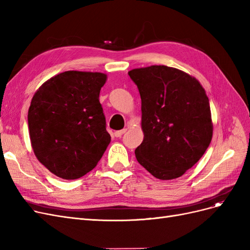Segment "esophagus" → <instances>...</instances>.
Returning a JSON list of instances; mask_svg holds the SVG:
<instances>
[{"instance_id": "34e87169", "label": "esophagus", "mask_w": 250, "mask_h": 250, "mask_svg": "<svg viewBox=\"0 0 250 250\" xmlns=\"http://www.w3.org/2000/svg\"><path fill=\"white\" fill-rule=\"evenodd\" d=\"M125 132H126V129L118 130V131H116V132H115V137H116V138H121V137H122V135H123Z\"/></svg>"}]
</instances>
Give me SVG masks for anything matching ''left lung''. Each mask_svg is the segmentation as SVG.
Here are the masks:
<instances>
[{
    "mask_svg": "<svg viewBox=\"0 0 250 250\" xmlns=\"http://www.w3.org/2000/svg\"><path fill=\"white\" fill-rule=\"evenodd\" d=\"M142 100L144 140L138 162L158 179L180 177L206 152L213 137L206 90L190 75L167 65L128 72Z\"/></svg>",
    "mask_w": 250,
    "mask_h": 250,
    "instance_id": "left-lung-1",
    "label": "left lung"
}]
</instances>
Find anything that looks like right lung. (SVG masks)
Here are the masks:
<instances>
[{
    "label": "right lung",
    "instance_id": "obj_1",
    "mask_svg": "<svg viewBox=\"0 0 250 250\" xmlns=\"http://www.w3.org/2000/svg\"><path fill=\"white\" fill-rule=\"evenodd\" d=\"M106 78L103 73L66 71L44 82L32 98L28 111L32 149L60 178L85 175L109 145L99 101Z\"/></svg>",
    "mask_w": 250,
    "mask_h": 250
}]
</instances>
